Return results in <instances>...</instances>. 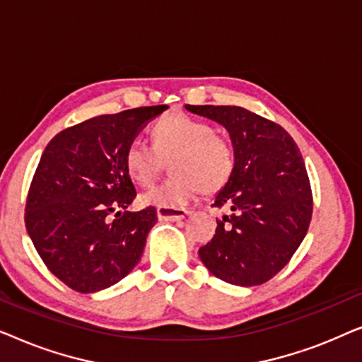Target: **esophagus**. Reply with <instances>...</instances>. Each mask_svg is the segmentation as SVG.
Listing matches in <instances>:
<instances>
[{"label":"esophagus","mask_w":362,"mask_h":362,"mask_svg":"<svg viewBox=\"0 0 362 362\" xmlns=\"http://www.w3.org/2000/svg\"><path fill=\"white\" fill-rule=\"evenodd\" d=\"M156 214L160 221L175 222V221L185 219V217L189 214V211L182 209V207H158Z\"/></svg>","instance_id":"obj_1"}]
</instances>
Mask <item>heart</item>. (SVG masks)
Masks as SVG:
<instances>
[{"label": "heart", "instance_id": "b5f03b06", "mask_svg": "<svg viewBox=\"0 0 362 362\" xmlns=\"http://www.w3.org/2000/svg\"><path fill=\"white\" fill-rule=\"evenodd\" d=\"M153 145L133 141L125 151V170L136 185L150 186L170 161L171 176L143 192L140 204L180 207L202 189L214 194L230 180L234 148L212 125L197 118L170 113L151 127Z\"/></svg>", "mask_w": 362, "mask_h": 362}]
</instances>
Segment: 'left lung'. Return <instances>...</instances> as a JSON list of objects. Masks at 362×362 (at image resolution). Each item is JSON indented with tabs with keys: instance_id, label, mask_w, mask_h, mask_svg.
<instances>
[{
	"instance_id": "1",
	"label": "left lung",
	"mask_w": 362,
	"mask_h": 362,
	"mask_svg": "<svg viewBox=\"0 0 362 362\" xmlns=\"http://www.w3.org/2000/svg\"><path fill=\"white\" fill-rule=\"evenodd\" d=\"M229 132L235 153L230 180L214 197L230 212L199 249L217 279L239 286L265 284L303 242L313 212L310 180L286 130L242 107L186 105Z\"/></svg>"
}]
</instances>
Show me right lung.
I'll return each mask as SVG.
<instances>
[{
	"label": "right lung",
	"instance_id": "add662e5",
	"mask_svg": "<svg viewBox=\"0 0 362 362\" xmlns=\"http://www.w3.org/2000/svg\"><path fill=\"white\" fill-rule=\"evenodd\" d=\"M168 105L98 115L49 141L26 201V229L49 270L72 290L95 293L140 262L155 207L127 211L136 196L125 151Z\"/></svg>",
	"mask_w": 362,
	"mask_h": 362
}]
</instances>
